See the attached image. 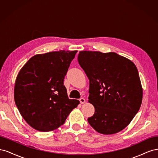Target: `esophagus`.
<instances>
[{
  "instance_id": "esophagus-1",
  "label": "esophagus",
  "mask_w": 158,
  "mask_h": 158,
  "mask_svg": "<svg viewBox=\"0 0 158 158\" xmlns=\"http://www.w3.org/2000/svg\"><path fill=\"white\" fill-rule=\"evenodd\" d=\"M80 102L81 104H84L85 103V99L84 98H80Z\"/></svg>"
}]
</instances>
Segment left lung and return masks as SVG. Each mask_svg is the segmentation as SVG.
Instances as JSON below:
<instances>
[{
    "mask_svg": "<svg viewBox=\"0 0 158 158\" xmlns=\"http://www.w3.org/2000/svg\"><path fill=\"white\" fill-rule=\"evenodd\" d=\"M79 64L89 80L88 102L95 107L88 121L98 132L113 135L123 130L139 111L142 88L136 66L110 52L80 51Z\"/></svg>",
    "mask_w": 158,
    "mask_h": 158,
    "instance_id": "obj_1",
    "label": "left lung"
}]
</instances>
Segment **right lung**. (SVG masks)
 Returning a JSON list of instances; mask_svg holds the SVG:
<instances>
[{
  "instance_id": "1",
  "label": "right lung",
  "mask_w": 158,
  "mask_h": 158,
  "mask_svg": "<svg viewBox=\"0 0 158 158\" xmlns=\"http://www.w3.org/2000/svg\"><path fill=\"white\" fill-rule=\"evenodd\" d=\"M76 52L60 50L38 54L19 72L14 101L23 119L35 130H55L80 103L69 98L64 85V76Z\"/></svg>"
}]
</instances>
